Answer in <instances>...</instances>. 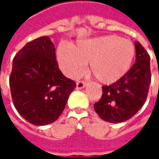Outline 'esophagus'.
I'll list each match as a JSON object with an SVG mask.
<instances>
[{"label":"esophagus","mask_w":159,"mask_h":159,"mask_svg":"<svg viewBox=\"0 0 159 159\" xmlns=\"http://www.w3.org/2000/svg\"><path fill=\"white\" fill-rule=\"evenodd\" d=\"M86 86V82L85 81H78L77 82V89H81L83 88H85Z\"/></svg>","instance_id":"esophagus-1"}]
</instances>
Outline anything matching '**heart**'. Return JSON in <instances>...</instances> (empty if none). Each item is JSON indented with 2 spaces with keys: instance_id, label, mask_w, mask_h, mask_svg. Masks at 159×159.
<instances>
[{
  "instance_id": "heart-1",
  "label": "heart",
  "mask_w": 159,
  "mask_h": 159,
  "mask_svg": "<svg viewBox=\"0 0 159 159\" xmlns=\"http://www.w3.org/2000/svg\"><path fill=\"white\" fill-rule=\"evenodd\" d=\"M134 54V43L116 35L80 40L74 47L61 44L57 48L58 62L66 76L79 77L89 63V71L102 84L124 76Z\"/></svg>"
}]
</instances>
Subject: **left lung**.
I'll list each match as a JSON object with an SVG mask.
<instances>
[{
    "label": "left lung",
    "mask_w": 159,
    "mask_h": 159,
    "mask_svg": "<svg viewBox=\"0 0 159 159\" xmlns=\"http://www.w3.org/2000/svg\"><path fill=\"white\" fill-rule=\"evenodd\" d=\"M135 63L122 78L102 87L101 99L95 102V112L102 120L120 123L131 119L146 102L151 74L150 55L136 41Z\"/></svg>",
    "instance_id": "8db88e82"
}]
</instances>
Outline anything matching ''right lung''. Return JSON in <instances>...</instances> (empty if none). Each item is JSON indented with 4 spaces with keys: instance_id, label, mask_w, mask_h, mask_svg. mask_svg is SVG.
Wrapping results in <instances>:
<instances>
[{
    "instance_id": "obj_1",
    "label": "right lung",
    "mask_w": 159,
    "mask_h": 159,
    "mask_svg": "<svg viewBox=\"0 0 159 159\" xmlns=\"http://www.w3.org/2000/svg\"><path fill=\"white\" fill-rule=\"evenodd\" d=\"M9 86L18 113L31 124L45 125L62 114L76 83L62 73L54 44L48 36H42L16 53Z\"/></svg>"
}]
</instances>
